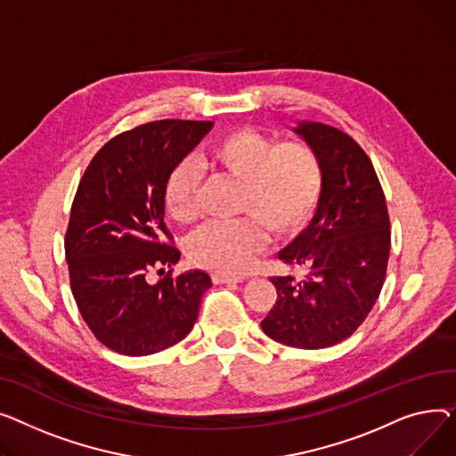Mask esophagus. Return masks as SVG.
<instances>
[{"label": "esophagus", "instance_id": "34e87169", "mask_svg": "<svg viewBox=\"0 0 456 456\" xmlns=\"http://www.w3.org/2000/svg\"><path fill=\"white\" fill-rule=\"evenodd\" d=\"M213 283H240L245 281V276H233V274H224V273H213L211 274Z\"/></svg>", "mask_w": 456, "mask_h": 456}]
</instances>
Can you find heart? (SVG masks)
<instances>
[{"label": "heart", "instance_id": "obj_1", "mask_svg": "<svg viewBox=\"0 0 456 456\" xmlns=\"http://www.w3.org/2000/svg\"><path fill=\"white\" fill-rule=\"evenodd\" d=\"M209 164L240 182L237 211L247 216L209 221L187 240V256L204 269L245 273L266 243V230L287 237L311 221L322 197L324 169L305 143L278 145L256 128L235 130L211 147ZM166 202L178 223L202 211V169L187 158L167 182Z\"/></svg>", "mask_w": 456, "mask_h": 456}]
</instances>
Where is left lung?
<instances>
[{"instance_id":"1","label":"left lung","mask_w":456,"mask_h":456,"mask_svg":"<svg viewBox=\"0 0 456 456\" xmlns=\"http://www.w3.org/2000/svg\"><path fill=\"white\" fill-rule=\"evenodd\" d=\"M294 132L320 158L322 197L309 226L278 254L305 276L271 278L278 298L261 328L285 346L320 350L350 337L378 302L390 219L376 169L352 136L313 121H300Z\"/></svg>"}]
</instances>
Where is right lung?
I'll return each mask as SVG.
<instances>
[{"label":"right lung","mask_w":456,"mask_h":456,"mask_svg":"<svg viewBox=\"0 0 456 456\" xmlns=\"http://www.w3.org/2000/svg\"><path fill=\"white\" fill-rule=\"evenodd\" d=\"M211 121L162 119L104 143L71 204L64 248L77 307L99 342L130 357L152 355L197 322L208 273L171 276L180 259L166 224L171 173ZM170 273L156 284L152 270Z\"/></svg>","instance_id":"add662e5"}]
</instances>
